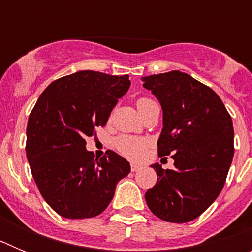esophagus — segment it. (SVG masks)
I'll return each mask as SVG.
<instances>
[{
    "mask_svg": "<svg viewBox=\"0 0 252 252\" xmlns=\"http://www.w3.org/2000/svg\"><path fill=\"white\" fill-rule=\"evenodd\" d=\"M139 170H141V166L136 165V164H131V171L136 173V171H139Z\"/></svg>",
    "mask_w": 252,
    "mask_h": 252,
    "instance_id": "1",
    "label": "esophagus"
}]
</instances>
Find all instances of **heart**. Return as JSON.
I'll list each match as a JSON object with an SVG mask.
<instances>
[{"mask_svg":"<svg viewBox=\"0 0 252 252\" xmlns=\"http://www.w3.org/2000/svg\"><path fill=\"white\" fill-rule=\"evenodd\" d=\"M153 102V99L146 98V97H141L136 101V106L139 111L141 112L144 110V107ZM116 150L122 154L125 158H127L130 160H140L144 158L146 153V149L150 145V141L145 137H137L131 136V135H121L117 136L113 141Z\"/></svg>","mask_w":252,"mask_h":252,"instance_id":"b5f03b06","label":"heart"}]
</instances>
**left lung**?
Masks as SVG:
<instances>
[{"label":"left lung","instance_id":"obj_1","mask_svg":"<svg viewBox=\"0 0 252 252\" xmlns=\"http://www.w3.org/2000/svg\"><path fill=\"white\" fill-rule=\"evenodd\" d=\"M142 81L162 108L158 154L171 155L175 166L151 165L159 178L146 192V203L162 221L186 223L223 188L235 150L232 119L215 91L186 73L173 70Z\"/></svg>","mask_w":252,"mask_h":252}]
</instances>
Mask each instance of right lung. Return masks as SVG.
I'll return each mask as SVG.
<instances>
[{"mask_svg":"<svg viewBox=\"0 0 252 252\" xmlns=\"http://www.w3.org/2000/svg\"><path fill=\"white\" fill-rule=\"evenodd\" d=\"M130 84L128 75L82 70L49 84L31 111L26 155L40 193L58 215H101L130 173L127 160L115 151L98 159L86 149V137L103 127Z\"/></svg>","mask_w":252,"mask_h":252,"instance_id":"1","label":"right lung"}]
</instances>
